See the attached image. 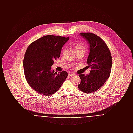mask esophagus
I'll return each mask as SVG.
<instances>
[{"label":"esophagus","instance_id":"34e87169","mask_svg":"<svg viewBox=\"0 0 133 133\" xmlns=\"http://www.w3.org/2000/svg\"><path fill=\"white\" fill-rule=\"evenodd\" d=\"M75 75V74H72V73H70L68 74V76H69V77H73V76H74Z\"/></svg>","mask_w":133,"mask_h":133}]
</instances>
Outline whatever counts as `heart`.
<instances>
[{
	"instance_id": "heart-1",
	"label": "heart",
	"mask_w": 133,
	"mask_h": 133,
	"mask_svg": "<svg viewBox=\"0 0 133 133\" xmlns=\"http://www.w3.org/2000/svg\"><path fill=\"white\" fill-rule=\"evenodd\" d=\"M75 49L76 51V52H83L85 53V50H86V48L85 46L82 44V43H78L75 45L74 46Z\"/></svg>"
}]
</instances>
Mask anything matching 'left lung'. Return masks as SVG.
Returning a JSON list of instances; mask_svg holds the SVG:
<instances>
[{
  "label": "left lung",
  "mask_w": 133,
  "mask_h": 133,
  "mask_svg": "<svg viewBox=\"0 0 133 133\" xmlns=\"http://www.w3.org/2000/svg\"><path fill=\"white\" fill-rule=\"evenodd\" d=\"M90 45V53L87 60L91 70L90 74H79L81 83L78 85L83 92L90 93L100 88L109 77L112 58L107 45L104 41L92 33H80Z\"/></svg>",
  "instance_id": "left-lung-1"
}]
</instances>
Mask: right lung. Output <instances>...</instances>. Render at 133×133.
Returning a JSON list of instances; mask_svg holds the SVG:
<instances>
[{
    "instance_id": "1",
    "label": "right lung",
    "mask_w": 133,
    "mask_h": 133,
    "mask_svg": "<svg viewBox=\"0 0 133 133\" xmlns=\"http://www.w3.org/2000/svg\"><path fill=\"white\" fill-rule=\"evenodd\" d=\"M69 39L46 35L27 47L23 60L24 75L29 85L39 94L47 96L54 94L68 76L65 71L57 73L51 71V68Z\"/></svg>"
}]
</instances>
